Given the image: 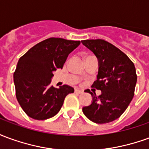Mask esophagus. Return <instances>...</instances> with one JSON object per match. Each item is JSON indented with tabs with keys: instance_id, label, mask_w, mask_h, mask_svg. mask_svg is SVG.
<instances>
[{
	"instance_id": "esophagus-1",
	"label": "esophagus",
	"mask_w": 149,
	"mask_h": 149,
	"mask_svg": "<svg viewBox=\"0 0 149 149\" xmlns=\"http://www.w3.org/2000/svg\"><path fill=\"white\" fill-rule=\"evenodd\" d=\"M75 92L77 93H83V91L81 90V89H79V88H75Z\"/></svg>"
}]
</instances>
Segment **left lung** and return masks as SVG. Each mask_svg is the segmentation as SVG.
Segmentation results:
<instances>
[{"instance_id":"obj_1","label":"left lung","mask_w":149,"mask_h":149,"mask_svg":"<svg viewBox=\"0 0 149 149\" xmlns=\"http://www.w3.org/2000/svg\"><path fill=\"white\" fill-rule=\"evenodd\" d=\"M81 42L98 60L97 81L92 88L101 91L97 96L86 90L92 95L93 101L83 107L82 111L93 122L109 123L123 114L133 98L137 80L134 64L126 54L104 40H84Z\"/></svg>"}]
</instances>
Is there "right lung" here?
<instances>
[{
    "mask_svg": "<svg viewBox=\"0 0 149 149\" xmlns=\"http://www.w3.org/2000/svg\"><path fill=\"white\" fill-rule=\"evenodd\" d=\"M80 40L49 38L31 48L18 61L13 74L16 97L24 112L35 120H46L57 114L65 97L74 88L51 84L53 72L62 68L68 54Z\"/></svg>",
    "mask_w": 149,
    "mask_h": 149,
    "instance_id": "add662e5",
    "label": "right lung"
}]
</instances>
